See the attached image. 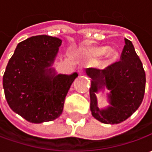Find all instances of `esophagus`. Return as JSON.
Returning a JSON list of instances; mask_svg holds the SVG:
<instances>
[{
	"instance_id": "1",
	"label": "esophagus",
	"mask_w": 152,
	"mask_h": 152,
	"mask_svg": "<svg viewBox=\"0 0 152 152\" xmlns=\"http://www.w3.org/2000/svg\"><path fill=\"white\" fill-rule=\"evenodd\" d=\"M78 70H79V73H83V70H82V68H81V67H79V69H78Z\"/></svg>"
}]
</instances>
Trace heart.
Masks as SVG:
<instances>
[{"mask_svg":"<svg viewBox=\"0 0 152 152\" xmlns=\"http://www.w3.org/2000/svg\"><path fill=\"white\" fill-rule=\"evenodd\" d=\"M109 46H95V47H90L86 50V54L90 56L93 57H101L102 56L105 55L107 63H113L118 61L119 58V52L116 49H111L110 51Z\"/></svg>","mask_w":152,"mask_h":152,"instance_id":"heart-1","label":"heart"}]
</instances>
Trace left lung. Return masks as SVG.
<instances>
[{
	"label": "left lung",
	"instance_id": "left-lung-1",
	"mask_svg": "<svg viewBox=\"0 0 152 152\" xmlns=\"http://www.w3.org/2000/svg\"><path fill=\"white\" fill-rule=\"evenodd\" d=\"M121 61L106 69L86 68L91 79L90 88L92 116L107 124H117L134 113L143 101L145 89V73L140 57L130 40L125 39ZM105 88L109 106L99 108L96 94Z\"/></svg>",
	"mask_w": 152,
	"mask_h": 152
}]
</instances>
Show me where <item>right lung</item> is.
<instances>
[{"label": "right lung", "mask_w": 152, "mask_h": 152, "mask_svg": "<svg viewBox=\"0 0 152 152\" xmlns=\"http://www.w3.org/2000/svg\"><path fill=\"white\" fill-rule=\"evenodd\" d=\"M61 39L37 35L18 43L3 75L11 109L34 124L49 122L62 113L65 97L78 73H57L52 65Z\"/></svg>", "instance_id": "add662e5"}]
</instances>
